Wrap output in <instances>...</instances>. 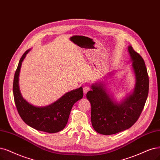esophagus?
Returning <instances> with one entry per match:
<instances>
[{
	"label": "esophagus",
	"instance_id": "obj_1",
	"mask_svg": "<svg viewBox=\"0 0 160 160\" xmlns=\"http://www.w3.org/2000/svg\"><path fill=\"white\" fill-rule=\"evenodd\" d=\"M90 90V88L88 87V86H85V87H84V88H83V92H84V94H86L87 93V92Z\"/></svg>",
	"mask_w": 160,
	"mask_h": 160
}]
</instances>
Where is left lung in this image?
Masks as SVG:
<instances>
[{
    "label": "left lung",
    "mask_w": 160,
    "mask_h": 160,
    "mask_svg": "<svg viewBox=\"0 0 160 160\" xmlns=\"http://www.w3.org/2000/svg\"><path fill=\"white\" fill-rule=\"evenodd\" d=\"M128 51L136 79L134 91L121 103L107 92L104 83L92 85L86 94L91 103V121L95 131L102 134H114L131 127L137 121L148 95L149 78L144 61L132 46Z\"/></svg>",
    "instance_id": "left-lung-1"
}]
</instances>
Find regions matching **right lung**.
I'll return each mask as SVG.
<instances>
[{
	"mask_svg": "<svg viewBox=\"0 0 160 160\" xmlns=\"http://www.w3.org/2000/svg\"><path fill=\"white\" fill-rule=\"evenodd\" d=\"M30 49L22 56L14 74L13 93L18 112L28 125L38 131L55 133L62 131L67 125L73 105L83 97V90L78 89L67 92L53 103L45 107H36L23 99L19 88V74L22 63Z\"/></svg>",
	"mask_w": 160,
	"mask_h": 160,
	"instance_id": "obj_1",
	"label": "right lung"
}]
</instances>
